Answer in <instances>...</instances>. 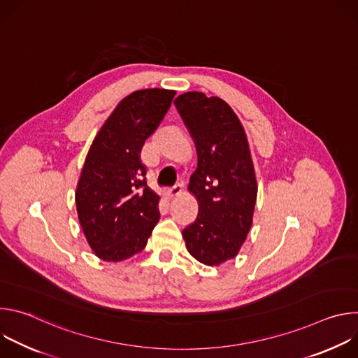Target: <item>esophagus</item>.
<instances>
[{
  "label": "esophagus",
  "instance_id": "34e87169",
  "mask_svg": "<svg viewBox=\"0 0 358 358\" xmlns=\"http://www.w3.org/2000/svg\"><path fill=\"white\" fill-rule=\"evenodd\" d=\"M181 191H182L181 184H176L173 188H170L167 191V195H169V198H176V196H178L181 194Z\"/></svg>",
  "mask_w": 358,
  "mask_h": 358
}]
</instances>
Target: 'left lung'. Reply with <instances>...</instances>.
<instances>
[{
	"mask_svg": "<svg viewBox=\"0 0 358 358\" xmlns=\"http://www.w3.org/2000/svg\"><path fill=\"white\" fill-rule=\"evenodd\" d=\"M174 105L196 148L188 191L198 201V215L182 238L192 258L220 266L239 253L257 203L258 184L246 133L221 97L187 92Z\"/></svg>",
	"mask_w": 358,
	"mask_h": 358,
	"instance_id": "left-lung-1",
	"label": "left lung"
}]
</instances>
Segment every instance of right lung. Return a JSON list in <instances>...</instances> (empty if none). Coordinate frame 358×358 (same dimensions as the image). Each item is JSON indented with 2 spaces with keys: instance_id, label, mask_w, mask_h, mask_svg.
<instances>
[{
  "instance_id": "right-lung-1",
  "label": "right lung",
  "mask_w": 358,
  "mask_h": 358,
  "mask_svg": "<svg viewBox=\"0 0 358 358\" xmlns=\"http://www.w3.org/2000/svg\"><path fill=\"white\" fill-rule=\"evenodd\" d=\"M176 90L126 96L97 131L78 181V218L99 259L120 262L141 252L160 220V196L147 187L140 152L171 106Z\"/></svg>"
}]
</instances>
